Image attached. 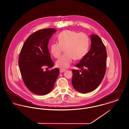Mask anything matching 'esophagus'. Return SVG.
<instances>
[{"label":"esophagus","instance_id":"obj_1","mask_svg":"<svg viewBox=\"0 0 129 129\" xmlns=\"http://www.w3.org/2000/svg\"><path fill=\"white\" fill-rule=\"evenodd\" d=\"M65 71H66V69H60V72H61V73H62V72H64Z\"/></svg>","mask_w":129,"mask_h":129}]
</instances>
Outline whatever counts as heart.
<instances>
[{
    "mask_svg": "<svg viewBox=\"0 0 129 129\" xmlns=\"http://www.w3.org/2000/svg\"><path fill=\"white\" fill-rule=\"evenodd\" d=\"M58 40V42L52 43L50 50L53 56L58 58L64 48L66 53L56 62L57 66L60 68H68L74 58L82 59L89 48V38L83 32L66 30L59 35Z\"/></svg>",
    "mask_w": 129,
    "mask_h": 129,
    "instance_id": "1",
    "label": "heart"
}]
</instances>
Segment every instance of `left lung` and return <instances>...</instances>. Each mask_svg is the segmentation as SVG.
I'll use <instances>...</instances> for the list:
<instances>
[{
    "label": "left lung",
    "mask_w": 129,
    "mask_h": 129,
    "mask_svg": "<svg viewBox=\"0 0 129 129\" xmlns=\"http://www.w3.org/2000/svg\"><path fill=\"white\" fill-rule=\"evenodd\" d=\"M90 37V49L75 65L82 71L75 69L72 71V85L76 90L83 93L92 91L99 86L106 71V47L98 36L91 35Z\"/></svg>",
    "instance_id": "obj_1"
}]
</instances>
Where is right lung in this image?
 Returning a JSON list of instances; mask_svg holds the SVG:
<instances>
[{
  "mask_svg": "<svg viewBox=\"0 0 129 129\" xmlns=\"http://www.w3.org/2000/svg\"><path fill=\"white\" fill-rule=\"evenodd\" d=\"M57 31L54 28L39 30L30 35L23 44L18 58V65L23 81L35 94L50 92L60 71L58 68L43 71L54 66L48 48L49 41Z\"/></svg>",
  "mask_w": 129,
  "mask_h": 129,
  "instance_id": "add662e5",
  "label": "right lung"
}]
</instances>
